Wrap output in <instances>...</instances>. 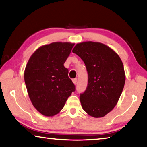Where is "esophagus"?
<instances>
[{
	"mask_svg": "<svg viewBox=\"0 0 147 147\" xmlns=\"http://www.w3.org/2000/svg\"><path fill=\"white\" fill-rule=\"evenodd\" d=\"M77 79H72V82H73L74 84H77Z\"/></svg>",
	"mask_w": 147,
	"mask_h": 147,
	"instance_id": "34e87169",
	"label": "esophagus"
}]
</instances>
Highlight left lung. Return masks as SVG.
<instances>
[{
	"label": "left lung",
	"instance_id": "1",
	"mask_svg": "<svg viewBox=\"0 0 147 147\" xmlns=\"http://www.w3.org/2000/svg\"><path fill=\"white\" fill-rule=\"evenodd\" d=\"M86 67L88 83L80 95L84 111L94 118L104 117L118 103L125 82L120 56L109 47L99 42L84 41L72 50Z\"/></svg>",
	"mask_w": 147,
	"mask_h": 147
}]
</instances>
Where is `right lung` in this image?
<instances>
[{"label": "right lung", "instance_id": "right-lung-1", "mask_svg": "<svg viewBox=\"0 0 147 147\" xmlns=\"http://www.w3.org/2000/svg\"><path fill=\"white\" fill-rule=\"evenodd\" d=\"M74 45L54 42L41 46L27 62L24 71L27 93L33 106L45 117L59 113L75 91L64 66Z\"/></svg>", "mask_w": 147, "mask_h": 147}]
</instances>
